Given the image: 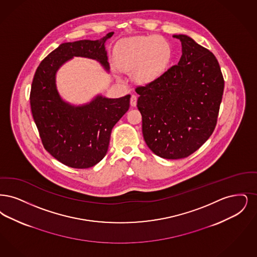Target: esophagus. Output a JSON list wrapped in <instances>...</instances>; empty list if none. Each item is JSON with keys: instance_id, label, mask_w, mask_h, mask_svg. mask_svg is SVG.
Segmentation results:
<instances>
[{"instance_id": "1", "label": "esophagus", "mask_w": 257, "mask_h": 257, "mask_svg": "<svg viewBox=\"0 0 257 257\" xmlns=\"http://www.w3.org/2000/svg\"><path fill=\"white\" fill-rule=\"evenodd\" d=\"M136 102H137V97L135 95H132V97H131V105L132 106H135Z\"/></svg>"}]
</instances>
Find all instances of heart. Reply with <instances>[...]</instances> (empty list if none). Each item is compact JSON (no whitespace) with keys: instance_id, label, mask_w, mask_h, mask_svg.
<instances>
[{"instance_id":"heart-1","label":"heart","mask_w":257,"mask_h":257,"mask_svg":"<svg viewBox=\"0 0 257 257\" xmlns=\"http://www.w3.org/2000/svg\"><path fill=\"white\" fill-rule=\"evenodd\" d=\"M171 56V45L161 36L127 37L115 48L117 65L124 72H133L134 79L142 83L159 77Z\"/></svg>"}]
</instances>
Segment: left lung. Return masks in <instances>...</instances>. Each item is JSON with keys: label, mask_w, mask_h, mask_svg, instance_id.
Returning a JSON list of instances; mask_svg holds the SVG:
<instances>
[{"label": "left lung", "mask_w": 257, "mask_h": 257, "mask_svg": "<svg viewBox=\"0 0 257 257\" xmlns=\"http://www.w3.org/2000/svg\"><path fill=\"white\" fill-rule=\"evenodd\" d=\"M173 37L181 42L178 65L135 91L146 144L158 157L180 159L200 149L214 132L224 81L209 50L187 35Z\"/></svg>", "instance_id": "1"}]
</instances>
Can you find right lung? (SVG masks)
I'll return each mask as SVG.
<instances>
[{"label":"right lung","instance_id":"add662e5","mask_svg":"<svg viewBox=\"0 0 257 257\" xmlns=\"http://www.w3.org/2000/svg\"><path fill=\"white\" fill-rule=\"evenodd\" d=\"M113 34L59 45L34 74L30 96L34 123L46 151L68 167H92L105 157L112 128L128 110L131 95L118 99L97 95L87 103L74 105L60 97L56 73L75 56L97 60L108 71L105 42Z\"/></svg>","mask_w":257,"mask_h":257}]
</instances>
